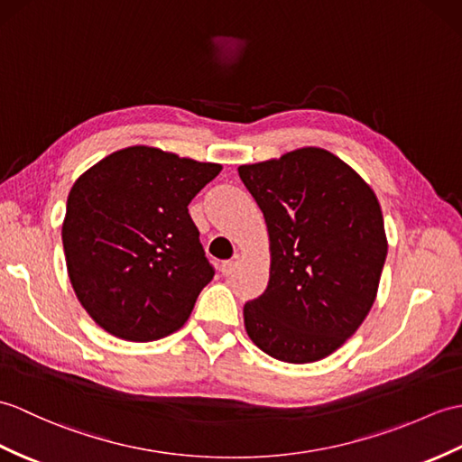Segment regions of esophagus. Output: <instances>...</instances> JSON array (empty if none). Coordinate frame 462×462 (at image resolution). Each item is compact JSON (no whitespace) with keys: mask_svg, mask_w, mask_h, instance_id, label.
I'll return each instance as SVG.
<instances>
[{"mask_svg":"<svg viewBox=\"0 0 462 462\" xmlns=\"http://www.w3.org/2000/svg\"><path fill=\"white\" fill-rule=\"evenodd\" d=\"M238 260H240V255H234L232 260H228V262H222V265H220V272H222V275H230L232 272H234V267L238 265Z\"/></svg>","mask_w":462,"mask_h":462,"instance_id":"34e87169","label":"esophagus"}]
</instances>
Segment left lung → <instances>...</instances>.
I'll list each match as a JSON object with an SVG mask.
<instances>
[{"label":"left lung","mask_w":462,"mask_h":462,"mask_svg":"<svg viewBox=\"0 0 462 462\" xmlns=\"http://www.w3.org/2000/svg\"><path fill=\"white\" fill-rule=\"evenodd\" d=\"M238 173L270 236V282L244 305L245 332L282 362L323 360L376 301L388 255L376 192L320 147L240 165Z\"/></svg>","instance_id":"obj_1"}]
</instances>
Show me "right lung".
<instances>
[{
  "instance_id": "add662e5",
  "label": "right lung",
  "mask_w": 462,
  "mask_h": 462,
  "mask_svg": "<svg viewBox=\"0 0 462 462\" xmlns=\"http://www.w3.org/2000/svg\"><path fill=\"white\" fill-rule=\"evenodd\" d=\"M222 171L159 147L114 152L74 180L62 248L80 305L110 335H173L214 270L189 202Z\"/></svg>"
}]
</instances>
